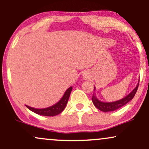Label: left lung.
<instances>
[{"label":"left lung","mask_w":149,"mask_h":149,"mask_svg":"<svg viewBox=\"0 0 149 149\" xmlns=\"http://www.w3.org/2000/svg\"><path fill=\"white\" fill-rule=\"evenodd\" d=\"M139 83H138L137 85L136 86V88H135L129 95H127V96L125 97L124 98L122 99V100H120L118 101H116V102H102L99 100L95 95H93L92 98V102H93L94 105H95L99 110L102 111H113L117 110V109H120V108L123 107L124 105L127 104L130 101L132 100L133 97H134L135 94H136V91H137L138 87H139ZM94 90H95V88Z\"/></svg>","instance_id":"1"}]
</instances>
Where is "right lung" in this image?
<instances>
[{
    "mask_svg": "<svg viewBox=\"0 0 149 149\" xmlns=\"http://www.w3.org/2000/svg\"><path fill=\"white\" fill-rule=\"evenodd\" d=\"M72 89V87H70L69 88H68L66 91L65 92L64 95L61 97V100L57 104L52 106V107L45 108V109H35V108L30 107L26 105V107L28 108L29 110L31 111L36 113L38 114V115L45 116H54L58 115V114L62 112L65 109V107H66Z\"/></svg>",
    "mask_w": 149,
    "mask_h": 149,
    "instance_id": "add662e5",
    "label": "right lung"
}]
</instances>
